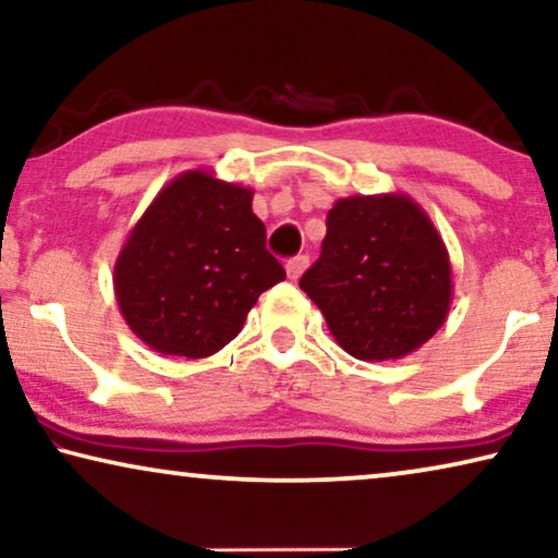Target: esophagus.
<instances>
[{
	"mask_svg": "<svg viewBox=\"0 0 558 558\" xmlns=\"http://www.w3.org/2000/svg\"><path fill=\"white\" fill-rule=\"evenodd\" d=\"M307 266H310V258H307V256H294V258H289V262H287V277L292 279V281H296V279L302 277Z\"/></svg>",
	"mask_w": 558,
	"mask_h": 558,
	"instance_id": "1",
	"label": "esophagus"
}]
</instances>
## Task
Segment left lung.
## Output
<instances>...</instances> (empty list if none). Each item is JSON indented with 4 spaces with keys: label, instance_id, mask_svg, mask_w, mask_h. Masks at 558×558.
<instances>
[{
    "label": "left lung",
    "instance_id": "1",
    "mask_svg": "<svg viewBox=\"0 0 558 558\" xmlns=\"http://www.w3.org/2000/svg\"><path fill=\"white\" fill-rule=\"evenodd\" d=\"M300 287L345 353L378 363L432 340L454 289L445 241L407 193L340 197Z\"/></svg>",
    "mask_w": 558,
    "mask_h": 558
}]
</instances>
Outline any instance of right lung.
<instances>
[{
  "label": "right lung",
  "instance_id": "add662e5",
  "mask_svg": "<svg viewBox=\"0 0 558 558\" xmlns=\"http://www.w3.org/2000/svg\"><path fill=\"white\" fill-rule=\"evenodd\" d=\"M254 190L187 170L159 190L113 264L129 330L155 353L208 357L241 332L284 269L266 251Z\"/></svg>",
  "mask_w": 558,
  "mask_h": 558
}]
</instances>
